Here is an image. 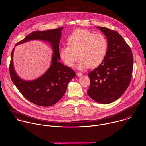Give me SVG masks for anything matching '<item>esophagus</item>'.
<instances>
[{
    "mask_svg": "<svg viewBox=\"0 0 146 146\" xmlns=\"http://www.w3.org/2000/svg\"><path fill=\"white\" fill-rule=\"evenodd\" d=\"M76 75L79 77H80V76H82V74L81 72H76Z\"/></svg>",
    "mask_w": 146,
    "mask_h": 146,
    "instance_id": "esophagus-1",
    "label": "esophagus"
}]
</instances>
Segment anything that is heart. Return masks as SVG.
Instances as JSON below:
<instances>
[{
	"label": "heart",
	"mask_w": 146,
	"mask_h": 146,
	"mask_svg": "<svg viewBox=\"0 0 146 146\" xmlns=\"http://www.w3.org/2000/svg\"><path fill=\"white\" fill-rule=\"evenodd\" d=\"M68 45L60 49L62 60L67 66L72 67L79 57L78 68L82 70L99 66L104 61L108 49V42L103 34H95L86 29L75 31L68 38Z\"/></svg>",
	"instance_id": "b5f03b06"
}]
</instances>
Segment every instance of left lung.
<instances>
[{"mask_svg": "<svg viewBox=\"0 0 146 146\" xmlns=\"http://www.w3.org/2000/svg\"><path fill=\"white\" fill-rule=\"evenodd\" d=\"M108 42L104 61L89 74L90 80L89 96L101 104H110L119 98L131 82L133 59L132 50L117 32L105 27H97Z\"/></svg>", "mask_w": 146, "mask_h": 146, "instance_id": "obj_1", "label": "left lung"}]
</instances>
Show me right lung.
<instances>
[{"label": "right lung", "instance_id": "1", "mask_svg": "<svg viewBox=\"0 0 146 146\" xmlns=\"http://www.w3.org/2000/svg\"><path fill=\"white\" fill-rule=\"evenodd\" d=\"M63 29L62 26L52 30L33 32L16 44L15 46L31 40H40L48 41L52 45L53 54L51 66L37 79L26 81L18 76L13 63L14 48L11 52L9 66L11 79L25 98L38 106H50L57 103L64 95L69 82L76 75L72 69L58 62L60 59L59 42Z\"/></svg>", "mask_w": 146, "mask_h": 146}]
</instances>
